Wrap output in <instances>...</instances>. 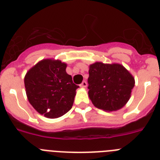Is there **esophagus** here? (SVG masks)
I'll return each mask as SVG.
<instances>
[{
    "mask_svg": "<svg viewBox=\"0 0 160 160\" xmlns=\"http://www.w3.org/2000/svg\"><path fill=\"white\" fill-rule=\"evenodd\" d=\"M87 87V82L86 81H83L80 84V87H82V88H85V87Z\"/></svg>",
    "mask_w": 160,
    "mask_h": 160,
    "instance_id": "obj_1",
    "label": "esophagus"
}]
</instances>
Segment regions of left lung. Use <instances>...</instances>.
<instances>
[{"label": "left lung", "mask_w": 160, "mask_h": 160, "mask_svg": "<svg viewBox=\"0 0 160 160\" xmlns=\"http://www.w3.org/2000/svg\"><path fill=\"white\" fill-rule=\"evenodd\" d=\"M89 97L95 107L115 111L127 104L135 87V78L122 65L97 62L90 65Z\"/></svg>", "instance_id": "left-lung-1"}]
</instances>
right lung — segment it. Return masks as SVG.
<instances>
[{
    "mask_svg": "<svg viewBox=\"0 0 160 160\" xmlns=\"http://www.w3.org/2000/svg\"><path fill=\"white\" fill-rule=\"evenodd\" d=\"M67 65L60 60L43 59L32 66L24 79L28 100L39 114L46 118L62 116L72 108L76 90Z\"/></svg>",
    "mask_w": 160,
    "mask_h": 160,
    "instance_id": "1",
    "label": "right lung"
}]
</instances>
